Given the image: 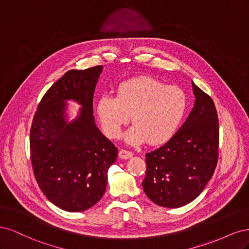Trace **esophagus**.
<instances>
[{"instance_id": "1", "label": "esophagus", "mask_w": 249, "mask_h": 249, "mask_svg": "<svg viewBox=\"0 0 249 249\" xmlns=\"http://www.w3.org/2000/svg\"><path fill=\"white\" fill-rule=\"evenodd\" d=\"M119 157L122 158V159H129V158H131L133 156V153L131 152V150H127V149H124V148H122L119 150Z\"/></svg>"}]
</instances>
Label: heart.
I'll use <instances>...</instances> for the list:
<instances>
[{
    "label": "heart",
    "mask_w": 249,
    "mask_h": 249,
    "mask_svg": "<svg viewBox=\"0 0 249 249\" xmlns=\"http://www.w3.org/2000/svg\"><path fill=\"white\" fill-rule=\"evenodd\" d=\"M188 110V96L183 89L167 86L153 77L141 76L122 82L116 97L103 94L95 111L103 132L117 138L123 126L135 124L125 134L131 144L149 142L160 145L168 142L184 122Z\"/></svg>",
    "instance_id": "1"
}]
</instances>
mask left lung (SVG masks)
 <instances>
[{"mask_svg":"<svg viewBox=\"0 0 249 249\" xmlns=\"http://www.w3.org/2000/svg\"><path fill=\"white\" fill-rule=\"evenodd\" d=\"M195 104L168 142L146 156L143 190L165 208H179L196 198L212 178L218 161L219 123L211 96L192 83Z\"/></svg>","mask_w":249,"mask_h":249,"instance_id":"obj_1","label":"left lung"}]
</instances>
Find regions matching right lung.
Instances as JSON below:
<instances>
[{
  "instance_id": "add662e5",
  "label": "right lung",
  "mask_w": 249,
  "mask_h": 249,
  "mask_svg": "<svg viewBox=\"0 0 249 249\" xmlns=\"http://www.w3.org/2000/svg\"><path fill=\"white\" fill-rule=\"evenodd\" d=\"M103 66L64 73L44 93L30 130V154L36 182L47 198L67 212L94 206L106 191L107 172L117 148L94 123L93 93ZM82 106L71 123L65 101Z\"/></svg>"
}]
</instances>
